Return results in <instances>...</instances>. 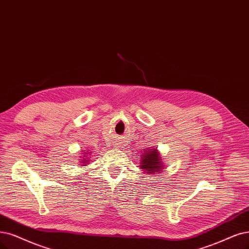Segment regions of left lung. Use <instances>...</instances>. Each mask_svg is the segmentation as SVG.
I'll return each mask as SVG.
<instances>
[{
	"mask_svg": "<svg viewBox=\"0 0 249 249\" xmlns=\"http://www.w3.org/2000/svg\"><path fill=\"white\" fill-rule=\"evenodd\" d=\"M143 154L141 156L142 163H141V168L145 173H156L159 172L163 169V162L160 157V154L157 151V149L152 148L149 150L142 151Z\"/></svg>",
	"mask_w": 249,
	"mask_h": 249,
	"instance_id": "1",
	"label": "left lung"
}]
</instances>
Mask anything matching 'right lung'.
<instances>
[{"label": "right lung", "mask_w": 249, "mask_h": 249, "mask_svg": "<svg viewBox=\"0 0 249 249\" xmlns=\"http://www.w3.org/2000/svg\"><path fill=\"white\" fill-rule=\"evenodd\" d=\"M87 154L89 155V153H84V155H83V159L80 161L82 164V166H83V165H86V164H89V158L87 157Z\"/></svg>", "instance_id": "add662e5"}]
</instances>
